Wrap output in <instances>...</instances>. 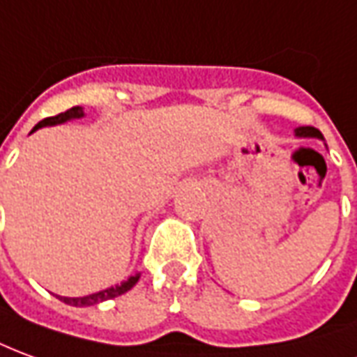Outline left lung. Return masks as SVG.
Returning <instances> with one entry per match:
<instances>
[{
    "mask_svg": "<svg viewBox=\"0 0 357 357\" xmlns=\"http://www.w3.org/2000/svg\"><path fill=\"white\" fill-rule=\"evenodd\" d=\"M296 135L298 137H321V139H323V135L319 133L315 127H298V129H296Z\"/></svg>",
    "mask_w": 357,
    "mask_h": 357,
    "instance_id": "obj_1",
    "label": "left lung"
}]
</instances>
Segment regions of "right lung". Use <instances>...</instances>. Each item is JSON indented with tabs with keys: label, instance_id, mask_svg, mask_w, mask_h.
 <instances>
[{
	"label": "right lung",
	"instance_id": "right-lung-1",
	"mask_svg": "<svg viewBox=\"0 0 357 357\" xmlns=\"http://www.w3.org/2000/svg\"><path fill=\"white\" fill-rule=\"evenodd\" d=\"M84 116L83 114V108L81 106H73L71 109H67L63 114H57V116H52V118H46L40 121L38 126L34 127L32 131H36L40 127L44 126H56V123H63L67 119H75V118H81ZM31 131V133H32ZM139 280V274L135 276H131L129 280H126L123 284H119L116 288H108V290H102V291H96V294H91V296H84V298H59L61 301H66L69 305H75V307H86V305H96V303H100V301H106V300H112V298H118L121 294H126L129 291L133 286L137 284Z\"/></svg>",
	"mask_w": 357,
	"mask_h": 357
}]
</instances>
